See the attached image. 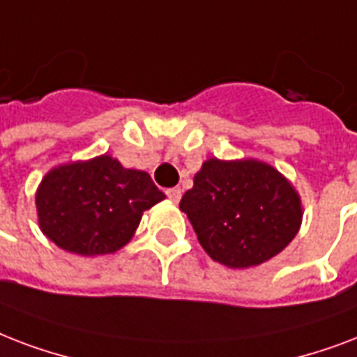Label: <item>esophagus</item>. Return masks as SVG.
Instances as JSON below:
<instances>
[{
	"label": "esophagus",
	"mask_w": 357,
	"mask_h": 357,
	"mask_svg": "<svg viewBox=\"0 0 357 357\" xmlns=\"http://www.w3.org/2000/svg\"><path fill=\"white\" fill-rule=\"evenodd\" d=\"M167 197H169V201H173V203H178L182 197V192L181 188H171V190H167Z\"/></svg>",
	"instance_id": "34e87169"
}]
</instances>
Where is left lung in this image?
Returning <instances> with one entry per match:
<instances>
[{"label": "left lung", "mask_w": 357, "mask_h": 357, "mask_svg": "<svg viewBox=\"0 0 357 357\" xmlns=\"http://www.w3.org/2000/svg\"><path fill=\"white\" fill-rule=\"evenodd\" d=\"M181 210L210 259L229 268L270 261L291 244L303 218L292 182L255 158L203 162Z\"/></svg>", "instance_id": "8db88e82"}]
</instances>
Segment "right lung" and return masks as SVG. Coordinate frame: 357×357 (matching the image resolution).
I'll return each mask as SVG.
<instances>
[{
  "mask_svg": "<svg viewBox=\"0 0 357 357\" xmlns=\"http://www.w3.org/2000/svg\"><path fill=\"white\" fill-rule=\"evenodd\" d=\"M164 199L147 171L126 169L109 154L57 165L35 193L44 236L84 257L121 250L134 236L143 212Z\"/></svg>",
  "mask_w": 357,
  "mask_h": 357,
  "instance_id": "1",
  "label": "right lung"
}]
</instances>
